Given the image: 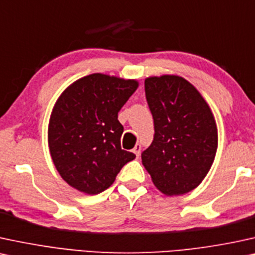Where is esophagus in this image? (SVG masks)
Here are the masks:
<instances>
[{
	"instance_id": "1",
	"label": "esophagus",
	"mask_w": 255,
	"mask_h": 255,
	"mask_svg": "<svg viewBox=\"0 0 255 255\" xmlns=\"http://www.w3.org/2000/svg\"><path fill=\"white\" fill-rule=\"evenodd\" d=\"M133 151L135 153V155L138 157V155H140V153H141V144H138V143L135 144Z\"/></svg>"
}]
</instances>
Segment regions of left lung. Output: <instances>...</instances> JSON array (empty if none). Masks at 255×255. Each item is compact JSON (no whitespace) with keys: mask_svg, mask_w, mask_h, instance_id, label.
I'll return each instance as SVG.
<instances>
[{"mask_svg":"<svg viewBox=\"0 0 255 255\" xmlns=\"http://www.w3.org/2000/svg\"><path fill=\"white\" fill-rule=\"evenodd\" d=\"M144 92L155 130L141 154L144 168L165 195L186 194L201 183L214 161L213 114L198 89L181 76L147 77Z\"/></svg>","mask_w":255,"mask_h":255,"instance_id":"8db88e82","label":"left lung"}]
</instances>
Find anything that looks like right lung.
Returning a JSON list of instances; mask_svg holds the SVG:
<instances>
[{
  "label": "right lung",
  "mask_w": 255,
  "mask_h": 255,
  "mask_svg": "<svg viewBox=\"0 0 255 255\" xmlns=\"http://www.w3.org/2000/svg\"><path fill=\"white\" fill-rule=\"evenodd\" d=\"M138 87L136 80L90 74L57 99L48 127L51 159L64 181L95 195L113 185L135 154L121 148L118 113Z\"/></svg>",
  "instance_id": "add662e5"
}]
</instances>
